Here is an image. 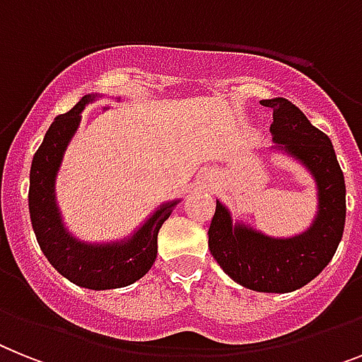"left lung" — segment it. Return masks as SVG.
Wrapping results in <instances>:
<instances>
[{
    "mask_svg": "<svg viewBox=\"0 0 362 362\" xmlns=\"http://www.w3.org/2000/svg\"><path fill=\"white\" fill-rule=\"evenodd\" d=\"M274 109V142L309 170L318 188V214L298 237L272 238L242 223L216 202L209 228V250L238 285L257 292H292L313 281L333 259L344 233L346 185L329 136L316 129L285 98L264 100Z\"/></svg>",
    "mask_w": 362,
    "mask_h": 362,
    "instance_id": "obj_1",
    "label": "left lung"
}]
</instances>
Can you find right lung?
<instances>
[{"instance_id": "1", "label": "right lung", "mask_w": 362, "mask_h": 362, "mask_svg": "<svg viewBox=\"0 0 362 362\" xmlns=\"http://www.w3.org/2000/svg\"><path fill=\"white\" fill-rule=\"evenodd\" d=\"M94 95H83L76 107L59 115L49 125L33 157L29 174V214L38 246L61 276L90 291L133 285L144 277L157 259V235L177 202L157 211L129 240L116 244H85L62 226L55 203V177L71 136L79 127L81 112Z\"/></svg>"}]
</instances>
